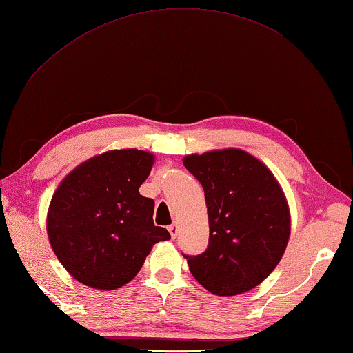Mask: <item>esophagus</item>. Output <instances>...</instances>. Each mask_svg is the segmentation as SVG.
I'll return each mask as SVG.
<instances>
[{
    "mask_svg": "<svg viewBox=\"0 0 353 353\" xmlns=\"http://www.w3.org/2000/svg\"><path fill=\"white\" fill-rule=\"evenodd\" d=\"M169 233H170V236L175 239V237L178 236V225H176V224L169 225Z\"/></svg>",
    "mask_w": 353,
    "mask_h": 353,
    "instance_id": "1",
    "label": "esophagus"
}]
</instances>
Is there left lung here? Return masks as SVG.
Listing matches in <instances>:
<instances>
[{
    "mask_svg": "<svg viewBox=\"0 0 353 353\" xmlns=\"http://www.w3.org/2000/svg\"><path fill=\"white\" fill-rule=\"evenodd\" d=\"M204 189L208 245L183 254L198 282L216 296L253 290L277 267L290 239V210L274 175L241 149L184 158Z\"/></svg>",
    "mask_w": 353,
    "mask_h": 353,
    "instance_id": "obj_1",
    "label": "left lung"
}]
</instances>
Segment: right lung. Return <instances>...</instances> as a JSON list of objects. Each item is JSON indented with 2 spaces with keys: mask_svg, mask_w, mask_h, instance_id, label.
<instances>
[{
  "mask_svg": "<svg viewBox=\"0 0 353 353\" xmlns=\"http://www.w3.org/2000/svg\"><path fill=\"white\" fill-rule=\"evenodd\" d=\"M152 163L145 150H110L82 163L57 187L47 218L50 243L81 283L106 291L123 286L154 243L170 239L154 224V199L139 192Z\"/></svg>",
  "mask_w": 353,
  "mask_h": 353,
  "instance_id": "right-lung-1",
  "label": "right lung"
}]
</instances>
